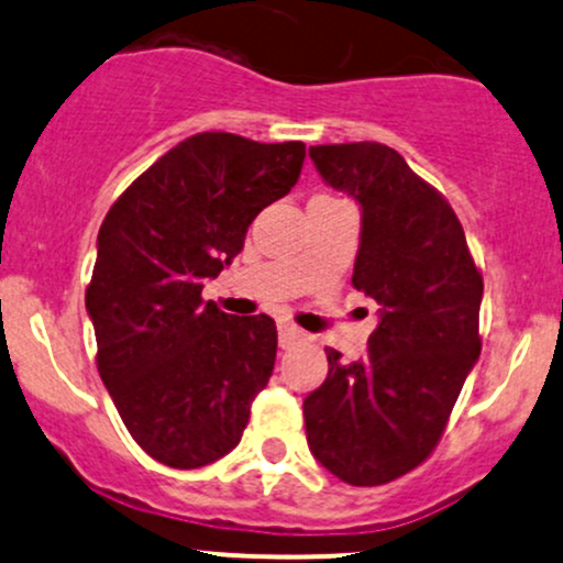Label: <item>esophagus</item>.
<instances>
[{
  "label": "esophagus",
  "instance_id": "obj_1",
  "mask_svg": "<svg viewBox=\"0 0 563 563\" xmlns=\"http://www.w3.org/2000/svg\"><path fill=\"white\" fill-rule=\"evenodd\" d=\"M277 335H280V349H290L307 339V333L299 331L296 325H290V322H280V325H277Z\"/></svg>",
  "mask_w": 563,
  "mask_h": 563
}]
</instances>
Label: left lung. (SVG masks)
I'll use <instances>...</instances> for the list:
<instances>
[{"mask_svg": "<svg viewBox=\"0 0 563 563\" xmlns=\"http://www.w3.org/2000/svg\"><path fill=\"white\" fill-rule=\"evenodd\" d=\"M309 158L363 209L352 286L380 303L367 357L325 349L303 399L312 455L354 487H378L434 452L479 360L484 280L448 198L380 142L314 145Z\"/></svg>", "mask_w": 563, "mask_h": 563, "instance_id": "obj_1", "label": "left lung"}]
</instances>
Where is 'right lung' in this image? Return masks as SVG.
I'll use <instances>...</instances> for the list:
<instances>
[{
	"label": "right lung",
	"mask_w": 563,
	"mask_h": 563,
	"mask_svg": "<svg viewBox=\"0 0 563 563\" xmlns=\"http://www.w3.org/2000/svg\"><path fill=\"white\" fill-rule=\"evenodd\" d=\"M303 142L192 134L115 198L87 286L97 371L134 442L172 468H200L241 442L275 367L267 314L203 301L206 277L241 254L256 214L290 192Z\"/></svg>",
	"instance_id": "obj_1"
}]
</instances>
